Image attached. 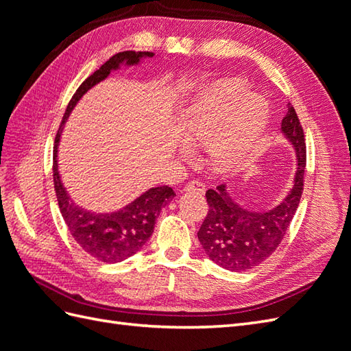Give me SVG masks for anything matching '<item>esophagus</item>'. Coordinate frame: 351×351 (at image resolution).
Returning a JSON list of instances; mask_svg holds the SVG:
<instances>
[{"label":"esophagus","mask_w":351,"mask_h":351,"mask_svg":"<svg viewBox=\"0 0 351 351\" xmlns=\"http://www.w3.org/2000/svg\"><path fill=\"white\" fill-rule=\"evenodd\" d=\"M184 192H196L199 195H204L205 193V184L202 182H190L184 186Z\"/></svg>","instance_id":"34e87169"}]
</instances>
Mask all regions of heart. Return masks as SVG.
Returning <instances> with one entry per match:
<instances>
[{
	"instance_id": "obj_1",
	"label": "heart",
	"mask_w": 351,
	"mask_h": 351,
	"mask_svg": "<svg viewBox=\"0 0 351 351\" xmlns=\"http://www.w3.org/2000/svg\"><path fill=\"white\" fill-rule=\"evenodd\" d=\"M269 119L268 102L254 97L246 84L221 80L210 84L182 112L180 130L192 146L209 145L210 162L232 171L246 161ZM182 152L189 155L187 145Z\"/></svg>"
}]
</instances>
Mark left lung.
I'll use <instances>...</instances> for the list:
<instances>
[{
    "instance_id": "left-lung-1",
    "label": "left lung",
    "mask_w": 351,
    "mask_h": 351,
    "mask_svg": "<svg viewBox=\"0 0 351 351\" xmlns=\"http://www.w3.org/2000/svg\"><path fill=\"white\" fill-rule=\"evenodd\" d=\"M281 132L294 146L297 171L291 190L280 205L265 212L247 210L231 199L226 184L206 192L209 210L197 231V239L209 259L228 271H247L268 259L280 246L300 204L306 143L300 120L291 104L282 119Z\"/></svg>"
}]
</instances>
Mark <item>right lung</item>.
<instances>
[{"instance_id":"right-lung-1","label":"right lung","mask_w":351,"mask_h":351,"mask_svg":"<svg viewBox=\"0 0 351 351\" xmlns=\"http://www.w3.org/2000/svg\"><path fill=\"white\" fill-rule=\"evenodd\" d=\"M145 57H154V52L123 51L112 56L107 62H104L97 71L90 74L80 84L76 93L73 95L56 136L54 156H52V161H54L52 162V177H54V189L61 215L79 246L90 254L92 258L107 263L121 262L133 256L136 252H139L145 246V243L152 236L159 212L176 196V193L168 186L152 187L134 199L132 204L120 210L111 212V214H95V212L74 205L61 183L58 173L57 152L60 136L74 105L79 102L84 93L105 77H108L111 70H117L120 64H139L141 58Z\"/></svg>"}]
</instances>
